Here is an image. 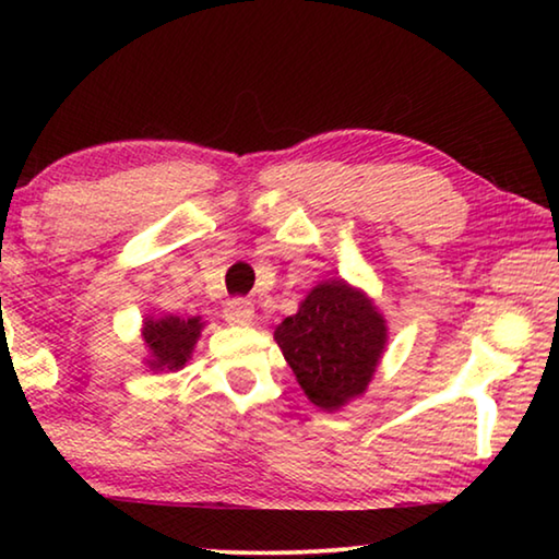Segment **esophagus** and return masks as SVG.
Returning <instances> with one entry per match:
<instances>
[{"label": "esophagus", "mask_w": 559, "mask_h": 559, "mask_svg": "<svg viewBox=\"0 0 559 559\" xmlns=\"http://www.w3.org/2000/svg\"><path fill=\"white\" fill-rule=\"evenodd\" d=\"M224 320L229 325H249L253 320V306L243 298H234L224 306Z\"/></svg>", "instance_id": "obj_1"}]
</instances>
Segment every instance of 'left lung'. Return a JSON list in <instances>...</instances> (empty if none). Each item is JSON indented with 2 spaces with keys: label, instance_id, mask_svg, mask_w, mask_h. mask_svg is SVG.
Listing matches in <instances>:
<instances>
[{
  "label": "left lung",
  "instance_id": "1",
  "mask_svg": "<svg viewBox=\"0 0 559 559\" xmlns=\"http://www.w3.org/2000/svg\"><path fill=\"white\" fill-rule=\"evenodd\" d=\"M273 337L308 400L337 412L372 382L386 347V320L367 293L340 278L318 283Z\"/></svg>",
  "mask_w": 559,
  "mask_h": 559
}]
</instances>
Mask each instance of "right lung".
I'll return each instance as SVG.
<instances>
[{"label":"right lung","instance_id":"obj_1","mask_svg":"<svg viewBox=\"0 0 559 559\" xmlns=\"http://www.w3.org/2000/svg\"><path fill=\"white\" fill-rule=\"evenodd\" d=\"M204 323L200 318H145L143 340L150 357L145 365L153 372H177L192 357Z\"/></svg>","mask_w":559,"mask_h":559}]
</instances>
